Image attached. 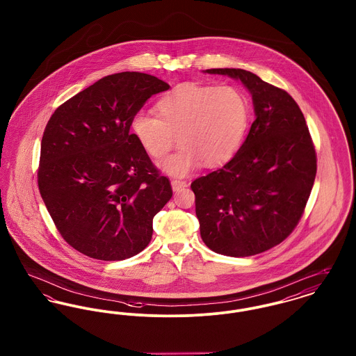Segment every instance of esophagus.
<instances>
[{
  "label": "esophagus",
  "mask_w": 356,
  "mask_h": 356,
  "mask_svg": "<svg viewBox=\"0 0 356 356\" xmlns=\"http://www.w3.org/2000/svg\"><path fill=\"white\" fill-rule=\"evenodd\" d=\"M170 184H172V189L176 192V191H180L181 188H184V187H187V181H184V180H177V179H173L172 181H170Z\"/></svg>",
  "instance_id": "esophagus-1"
}]
</instances>
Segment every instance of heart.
Returning <instances> with one entry per match:
<instances>
[{
    "mask_svg": "<svg viewBox=\"0 0 356 356\" xmlns=\"http://www.w3.org/2000/svg\"><path fill=\"white\" fill-rule=\"evenodd\" d=\"M157 115L138 111L131 134L149 157L159 160L175 147L181 149L160 163L170 176H186L203 161L207 167L227 163L242 143L249 106L232 86L183 83L156 104Z\"/></svg>",
    "mask_w": 356,
    "mask_h": 356,
    "instance_id": "b5f03b06",
    "label": "heart"
}]
</instances>
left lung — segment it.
Wrapping results in <instances>:
<instances>
[{"mask_svg":"<svg viewBox=\"0 0 356 356\" xmlns=\"http://www.w3.org/2000/svg\"><path fill=\"white\" fill-rule=\"evenodd\" d=\"M206 72L241 81L255 120L230 161L191 184L200 235L218 254L255 255L281 243L301 219L317 169L314 143L285 90L241 68Z\"/></svg>","mask_w":356,"mask_h":356,"instance_id":"obj_1","label":"left lung"}]
</instances>
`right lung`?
<instances>
[{
	"instance_id": "add662e5",
	"label": "right lung",
	"mask_w": 356,
	"mask_h": 356,
	"mask_svg": "<svg viewBox=\"0 0 356 356\" xmlns=\"http://www.w3.org/2000/svg\"><path fill=\"white\" fill-rule=\"evenodd\" d=\"M169 84L143 72L99 79L59 106L45 126L38 184L64 241L101 261L144 250L172 187L130 133L147 99Z\"/></svg>"
}]
</instances>
